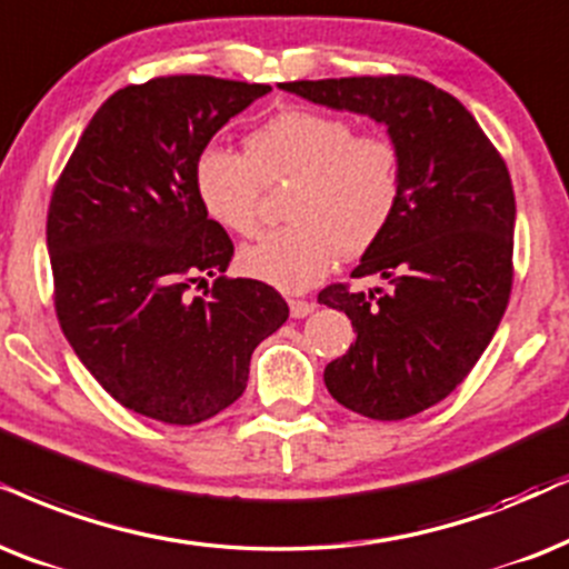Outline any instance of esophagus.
<instances>
[{
	"label": "esophagus",
	"mask_w": 569,
	"mask_h": 569,
	"mask_svg": "<svg viewBox=\"0 0 569 569\" xmlns=\"http://www.w3.org/2000/svg\"><path fill=\"white\" fill-rule=\"evenodd\" d=\"M289 309L291 318H307V315L315 312V305L307 299H289Z\"/></svg>",
	"instance_id": "34e87169"
}]
</instances>
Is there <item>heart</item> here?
<instances>
[{
    "label": "heart",
    "instance_id": "heart-1",
    "mask_svg": "<svg viewBox=\"0 0 569 569\" xmlns=\"http://www.w3.org/2000/svg\"><path fill=\"white\" fill-rule=\"evenodd\" d=\"M293 181L289 226L241 251V268L280 291L312 289L336 257H357L388 231L401 204L405 168L388 136L357 133L351 120L318 110H286L243 139V154L204 147L193 160V189L204 212L236 236L260 228L266 186Z\"/></svg>",
    "mask_w": 569,
    "mask_h": 569
}]
</instances>
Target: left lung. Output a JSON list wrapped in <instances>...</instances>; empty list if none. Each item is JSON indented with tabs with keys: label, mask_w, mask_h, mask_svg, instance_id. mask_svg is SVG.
<instances>
[{
	"label": "left lung",
	"mask_w": 569,
	"mask_h": 569,
	"mask_svg": "<svg viewBox=\"0 0 569 569\" xmlns=\"http://www.w3.org/2000/svg\"><path fill=\"white\" fill-rule=\"evenodd\" d=\"M307 102L368 114L388 128L405 191L388 231L320 305L347 312L355 343L326 368L338 405L405 420L438 405L476 368L512 291L515 191L509 170L459 99L412 76L280 83Z\"/></svg>",
	"instance_id": "8db88e82"
}]
</instances>
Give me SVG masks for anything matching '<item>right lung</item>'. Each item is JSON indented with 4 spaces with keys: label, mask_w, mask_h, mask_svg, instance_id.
I'll return each instance as SVG.
<instances>
[{
    "label": "right lung",
    "mask_w": 569,
    "mask_h": 569,
    "mask_svg": "<svg viewBox=\"0 0 569 569\" xmlns=\"http://www.w3.org/2000/svg\"><path fill=\"white\" fill-rule=\"evenodd\" d=\"M270 86L164 76L114 91L64 164L47 214L57 320L126 409L197 426L241 397L283 297L228 278L233 241L207 218L193 160ZM207 277H214L209 286ZM206 286L201 298L188 291Z\"/></svg>",
    "instance_id": "1"
}]
</instances>
